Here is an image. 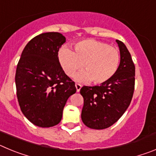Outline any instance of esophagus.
I'll list each match as a JSON object with an SVG mask.
<instances>
[{"instance_id": "esophagus-1", "label": "esophagus", "mask_w": 156, "mask_h": 156, "mask_svg": "<svg viewBox=\"0 0 156 156\" xmlns=\"http://www.w3.org/2000/svg\"><path fill=\"white\" fill-rule=\"evenodd\" d=\"M75 86H76V91L79 92L81 89V85L79 84V83H76Z\"/></svg>"}]
</instances>
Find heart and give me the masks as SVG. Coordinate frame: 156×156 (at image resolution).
<instances>
[{"label":"heart","instance_id":"1","mask_svg":"<svg viewBox=\"0 0 156 156\" xmlns=\"http://www.w3.org/2000/svg\"><path fill=\"white\" fill-rule=\"evenodd\" d=\"M58 61L65 73L75 76L79 82L92 80L94 84H101L109 80L118 70L120 56L117 49L105 42L93 39L83 40L75 45V52L63 47L58 52Z\"/></svg>","mask_w":156,"mask_h":156}]
</instances>
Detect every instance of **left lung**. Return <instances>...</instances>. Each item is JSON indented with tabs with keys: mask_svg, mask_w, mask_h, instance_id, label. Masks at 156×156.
Returning <instances> with one entry per match:
<instances>
[{
	"mask_svg": "<svg viewBox=\"0 0 156 156\" xmlns=\"http://www.w3.org/2000/svg\"><path fill=\"white\" fill-rule=\"evenodd\" d=\"M120 52V63L115 75L100 86H83L81 112L87 127L102 129L114 124L129 107L134 90L135 66L131 55L122 41L116 40Z\"/></svg>",
	"mask_w": 156,
	"mask_h": 156,
	"instance_id": "obj_1",
	"label": "left lung"
}]
</instances>
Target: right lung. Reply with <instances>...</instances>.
<instances>
[{
	"instance_id": "obj_1",
	"label": "right lung",
	"mask_w": 156,
	"mask_h": 156,
	"mask_svg": "<svg viewBox=\"0 0 156 156\" xmlns=\"http://www.w3.org/2000/svg\"><path fill=\"white\" fill-rule=\"evenodd\" d=\"M66 37L57 32L37 36L26 45L17 65L16 85L23 115L34 125L58 124L66 103L76 93L75 83L58 61V51Z\"/></svg>"
}]
</instances>
